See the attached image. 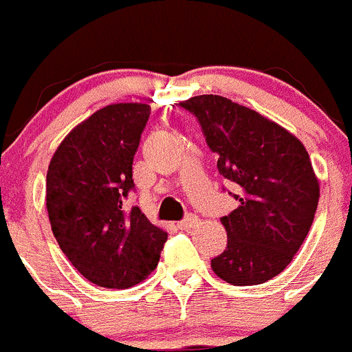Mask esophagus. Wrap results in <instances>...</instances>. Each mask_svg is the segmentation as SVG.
Masks as SVG:
<instances>
[{
	"label": "esophagus",
	"instance_id": "1",
	"mask_svg": "<svg viewBox=\"0 0 352 352\" xmlns=\"http://www.w3.org/2000/svg\"><path fill=\"white\" fill-rule=\"evenodd\" d=\"M199 223V217L197 214H194V213H188L185 217V219L182 220V222L178 223V227L179 229H183V231H188V229H192V227H195Z\"/></svg>",
	"mask_w": 352,
	"mask_h": 352
}]
</instances>
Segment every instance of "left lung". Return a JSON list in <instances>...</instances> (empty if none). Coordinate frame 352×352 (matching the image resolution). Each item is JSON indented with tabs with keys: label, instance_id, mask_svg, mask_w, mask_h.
<instances>
[{
	"label": "left lung",
	"instance_id": "1",
	"mask_svg": "<svg viewBox=\"0 0 352 352\" xmlns=\"http://www.w3.org/2000/svg\"><path fill=\"white\" fill-rule=\"evenodd\" d=\"M179 105L197 118L219 173L238 188L239 206L220 219L227 247L211 259L214 275L232 285L272 280L303 245L319 203L307 149L275 121L223 96Z\"/></svg>",
	"mask_w": 352,
	"mask_h": 352
}]
</instances>
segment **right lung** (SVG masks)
Returning a JSON list of instances; mask_svg holds the SVG:
<instances>
[{
    "mask_svg": "<svg viewBox=\"0 0 352 352\" xmlns=\"http://www.w3.org/2000/svg\"><path fill=\"white\" fill-rule=\"evenodd\" d=\"M151 107L113 104L68 133L49 164L45 206L56 241L72 266L107 289L141 284L157 268L167 232L138 206L133 155Z\"/></svg>",
    "mask_w": 352,
    "mask_h": 352,
    "instance_id": "add662e5",
    "label": "right lung"
}]
</instances>
